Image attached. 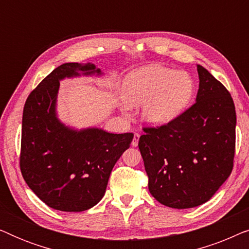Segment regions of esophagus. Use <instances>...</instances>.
Returning a JSON list of instances; mask_svg holds the SVG:
<instances>
[{
    "instance_id": "34e87169",
    "label": "esophagus",
    "mask_w": 249,
    "mask_h": 249,
    "mask_svg": "<svg viewBox=\"0 0 249 249\" xmlns=\"http://www.w3.org/2000/svg\"><path fill=\"white\" fill-rule=\"evenodd\" d=\"M139 137H141V135H139V134H135L134 135V139H132V142H131V145L134 146V147H136V146H138Z\"/></svg>"
}]
</instances>
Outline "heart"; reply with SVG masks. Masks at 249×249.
<instances>
[{
    "mask_svg": "<svg viewBox=\"0 0 249 249\" xmlns=\"http://www.w3.org/2000/svg\"><path fill=\"white\" fill-rule=\"evenodd\" d=\"M194 91L192 74L160 64L131 71L121 86L124 103L128 107L142 104V118L151 125H163L178 118L189 105Z\"/></svg>",
    "mask_w": 249,
    "mask_h": 249,
    "instance_id": "obj_1",
    "label": "heart"
}]
</instances>
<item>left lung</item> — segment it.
Wrapping results in <instances>:
<instances>
[{
	"mask_svg": "<svg viewBox=\"0 0 249 249\" xmlns=\"http://www.w3.org/2000/svg\"><path fill=\"white\" fill-rule=\"evenodd\" d=\"M196 103L169 124L144 128L138 147L148 189L163 205L190 209L211 199L232 171L236 110L227 88L197 64Z\"/></svg>",
	"mask_w": 249,
	"mask_h": 249,
	"instance_id": "8db88e82",
	"label": "left lung"
}]
</instances>
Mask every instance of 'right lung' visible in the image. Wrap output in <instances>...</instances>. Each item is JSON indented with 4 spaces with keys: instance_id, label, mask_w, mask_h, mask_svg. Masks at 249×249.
I'll return each instance as SVG.
<instances>
[{
    "instance_id": "right-lung-1",
    "label": "right lung",
    "mask_w": 249,
    "mask_h": 249,
    "mask_svg": "<svg viewBox=\"0 0 249 249\" xmlns=\"http://www.w3.org/2000/svg\"><path fill=\"white\" fill-rule=\"evenodd\" d=\"M102 76L93 63H64L29 94L22 114L20 170L27 185L47 206L83 212L103 198L111 171L134 134L101 128H71L56 113L60 81Z\"/></svg>"
}]
</instances>
